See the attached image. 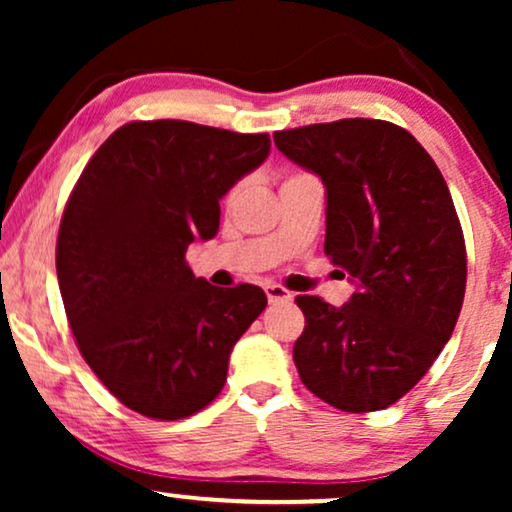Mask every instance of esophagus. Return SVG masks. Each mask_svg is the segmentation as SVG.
Here are the masks:
<instances>
[{
    "label": "esophagus",
    "instance_id": "obj_1",
    "mask_svg": "<svg viewBox=\"0 0 512 512\" xmlns=\"http://www.w3.org/2000/svg\"><path fill=\"white\" fill-rule=\"evenodd\" d=\"M265 296H268V300H270L272 305L289 303V300H293L291 293L286 291L284 286H279V284H268V286H265Z\"/></svg>",
    "mask_w": 512,
    "mask_h": 512
}]
</instances>
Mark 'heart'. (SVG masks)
I'll use <instances>...</instances> for the list:
<instances>
[{
  "label": "heart",
  "instance_id": "b5f03b06",
  "mask_svg": "<svg viewBox=\"0 0 512 512\" xmlns=\"http://www.w3.org/2000/svg\"><path fill=\"white\" fill-rule=\"evenodd\" d=\"M296 177H298V174H296ZM233 195H235V191H233V193H230V198H233Z\"/></svg>",
  "mask_w": 512,
  "mask_h": 512
}]
</instances>
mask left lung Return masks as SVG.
<instances>
[{
  "label": "left lung",
  "instance_id": "left-lung-1",
  "mask_svg": "<svg viewBox=\"0 0 512 512\" xmlns=\"http://www.w3.org/2000/svg\"><path fill=\"white\" fill-rule=\"evenodd\" d=\"M277 149L326 186L324 251L356 293L342 307L298 296L293 361L345 412L389 408L450 340L466 291V244L450 188L408 130L342 118L275 132Z\"/></svg>",
  "mask_w": 512,
  "mask_h": 512
}]
</instances>
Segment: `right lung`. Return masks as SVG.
Masks as SVG:
<instances>
[{"instance_id":"obj_1","label":"right lung","mask_w":512,"mask_h":512,"mask_svg":"<svg viewBox=\"0 0 512 512\" xmlns=\"http://www.w3.org/2000/svg\"><path fill=\"white\" fill-rule=\"evenodd\" d=\"M270 135L132 121L88 160L60 221L55 270L79 352L139 415L172 422L221 394L235 342L265 310L254 284L195 277L186 249L268 158Z\"/></svg>"}]
</instances>
